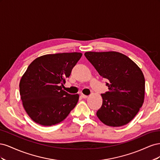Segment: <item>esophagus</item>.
<instances>
[{"label": "esophagus", "mask_w": 160, "mask_h": 160, "mask_svg": "<svg viewBox=\"0 0 160 160\" xmlns=\"http://www.w3.org/2000/svg\"><path fill=\"white\" fill-rule=\"evenodd\" d=\"M81 96L82 97V98H83V99H88V95H85L84 94H81Z\"/></svg>", "instance_id": "1"}]
</instances>
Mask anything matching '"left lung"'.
<instances>
[{"label": "left lung", "instance_id": "1", "mask_svg": "<svg viewBox=\"0 0 160 160\" xmlns=\"http://www.w3.org/2000/svg\"><path fill=\"white\" fill-rule=\"evenodd\" d=\"M85 56L108 81L106 85L109 91L101 94L103 103L97 116L108 126L128 124L144 101L145 78L142 70L128 57L118 52L90 51Z\"/></svg>", "mask_w": 160, "mask_h": 160}]
</instances>
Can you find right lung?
<instances>
[{"label": "right lung", "mask_w": 160, "mask_h": 160, "mask_svg": "<svg viewBox=\"0 0 160 160\" xmlns=\"http://www.w3.org/2000/svg\"><path fill=\"white\" fill-rule=\"evenodd\" d=\"M81 52L49 54L37 58L28 67L19 83L24 109L35 123L51 126L63 121L79 96L62 89Z\"/></svg>", "instance_id": "1"}]
</instances>
